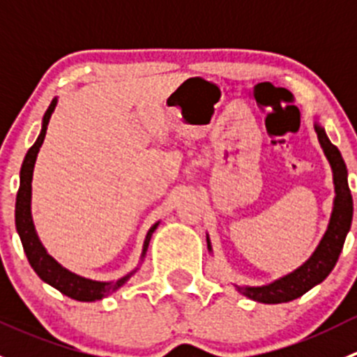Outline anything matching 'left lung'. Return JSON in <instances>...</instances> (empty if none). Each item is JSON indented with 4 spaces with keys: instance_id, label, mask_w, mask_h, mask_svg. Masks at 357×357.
Returning <instances> with one entry per match:
<instances>
[{
    "instance_id": "8db88e82",
    "label": "left lung",
    "mask_w": 357,
    "mask_h": 357,
    "mask_svg": "<svg viewBox=\"0 0 357 357\" xmlns=\"http://www.w3.org/2000/svg\"><path fill=\"white\" fill-rule=\"evenodd\" d=\"M318 132V139L321 143L325 155L330 160L333 169V181H335V207L330 219L328 229L323 236L321 243L316 248L314 254L311 255L304 266L295 269L290 275L276 280L275 283L266 287H247L238 290L252 301L262 302V304H282V302L294 301L301 297L305 291L311 290L312 287L321 283L330 271L335 268L340 255L342 247H344L345 236H347L349 228L352 222V195L347 185V167L342 158L337 146L326 136L325 129L321 126H314ZM211 247V245H208Z\"/></svg>"
}]
</instances>
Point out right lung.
Here are the masks:
<instances>
[{"label": "right lung", "instance_id": "add662e5", "mask_svg": "<svg viewBox=\"0 0 357 357\" xmlns=\"http://www.w3.org/2000/svg\"><path fill=\"white\" fill-rule=\"evenodd\" d=\"M56 102L53 100L50 103L48 110H46L45 117H43V129L39 138L36 139L34 145L29 149L27 155L24 158L22 169H20V186L19 192H17V202H15V226L17 231H19L20 242H22L24 252L27 255L29 264L32 266V269L36 271V275L46 282L48 285L55 287L56 290L62 291L67 297L74 298V301L81 302H91V301H100V298L107 297L119 289V287L124 285L129 278H131L132 273L126 275L124 278L117 280V282L112 283H100V282H91V280L81 278V276L74 275V273L63 269L52 255L46 254L45 247L39 242L38 235L34 231V225H32L31 218V183H32V171H34V162L38 157L39 149L43 145V139L46 136V129H48L50 117H52V112L55 110ZM157 225L152 226V229L149 231L145 238V245H143V254L146 252L150 243V236L155 231Z\"/></svg>", "mask_w": 357, "mask_h": 357}]
</instances>
